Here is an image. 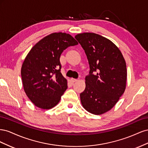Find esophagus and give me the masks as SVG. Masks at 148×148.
I'll use <instances>...</instances> for the list:
<instances>
[{"label":"esophagus","instance_id":"esophagus-1","mask_svg":"<svg viewBox=\"0 0 148 148\" xmlns=\"http://www.w3.org/2000/svg\"><path fill=\"white\" fill-rule=\"evenodd\" d=\"M71 82H72V83H75V82H78V79H74V78H71Z\"/></svg>","mask_w":148,"mask_h":148}]
</instances>
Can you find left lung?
<instances>
[{"label":"left lung","instance_id":"8db88e82","mask_svg":"<svg viewBox=\"0 0 148 148\" xmlns=\"http://www.w3.org/2000/svg\"><path fill=\"white\" fill-rule=\"evenodd\" d=\"M87 56L89 75L80 94L83 107L89 112L101 115L117 104L127 85V70L124 57L110 40L94 33L75 36Z\"/></svg>","mask_w":148,"mask_h":148}]
</instances>
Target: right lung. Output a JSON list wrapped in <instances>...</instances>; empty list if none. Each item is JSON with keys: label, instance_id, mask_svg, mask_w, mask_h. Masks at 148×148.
Segmentation results:
<instances>
[{"label": "right lung", "instance_id": "obj_1", "mask_svg": "<svg viewBox=\"0 0 148 148\" xmlns=\"http://www.w3.org/2000/svg\"><path fill=\"white\" fill-rule=\"evenodd\" d=\"M78 43L65 33H53L31 48L21 66L24 91L34 105L50 109L59 102L67 89V79L60 72V57L69 46Z\"/></svg>", "mask_w": 148, "mask_h": 148}]
</instances>
